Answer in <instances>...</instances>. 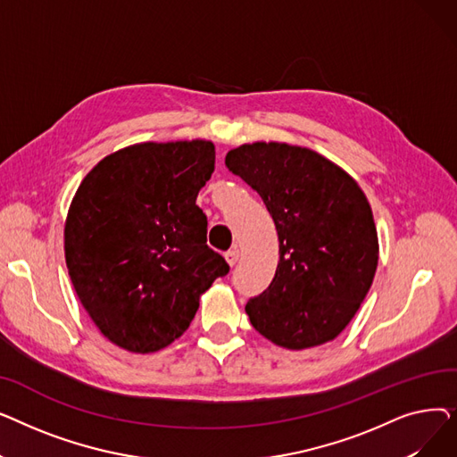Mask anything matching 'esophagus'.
Listing matches in <instances>:
<instances>
[{
	"label": "esophagus",
	"instance_id": "34e87169",
	"mask_svg": "<svg viewBox=\"0 0 457 457\" xmlns=\"http://www.w3.org/2000/svg\"><path fill=\"white\" fill-rule=\"evenodd\" d=\"M238 255H241V253H238V250H237V248H231V250H228V252L224 253L226 261L229 262V265H231V267H233V265H235V262L238 261Z\"/></svg>",
	"mask_w": 457,
	"mask_h": 457
}]
</instances>
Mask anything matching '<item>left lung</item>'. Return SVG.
<instances>
[{"instance_id": "left-lung-1", "label": "left lung", "mask_w": 457, "mask_h": 457, "mask_svg": "<svg viewBox=\"0 0 457 457\" xmlns=\"http://www.w3.org/2000/svg\"><path fill=\"white\" fill-rule=\"evenodd\" d=\"M226 166L265 202L279 238L267 291L246 303L252 326L278 346L333 341L365 300L378 233L365 192L324 155L285 142L243 144Z\"/></svg>"}]
</instances>
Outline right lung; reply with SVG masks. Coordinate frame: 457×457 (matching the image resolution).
<instances>
[{
  "instance_id": "right-lung-1",
  "label": "right lung",
  "mask_w": 457,
  "mask_h": 457,
  "mask_svg": "<svg viewBox=\"0 0 457 457\" xmlns=\"http://www.w3.org/2000/svg\"><path fill=\"white\" fill-rule=\"evenodd\" d=\"M214 170L209 140L140 142L96 164L64 224V257L92 322L116 346L152 353L188 328L229 272L196 205Z\"/></svg>"
}]
</instances>
